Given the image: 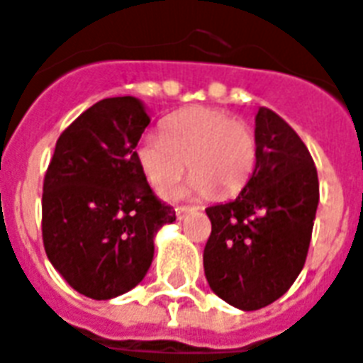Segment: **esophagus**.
I'll return each mask as SVG.
<instances>
[{
  "instance_id": "34e87169",
  "label": "esophagus",
  "mask_w": 363,
  "mask_h": 363,
  "mask_svg": "<svg viewBox=\"0 0 363 363\" xmlns=\"http://www.w3.org/2000/svg\"><path fill=\"white\" fill-rule=\"evenodd\" d=\"M196 211H198V208H174V213H177L179 219H184V217L192 216Z\"/></svg>"
}]
</instances>
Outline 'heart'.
<instances>
[{
    "label": "heart",
    "mask_w": 363,
    "mask_h": 363,
    "mask_svg": "<svg viewBox=\"0 0 363 363\" xmlns=\"http://www.w3.org/2000/svg\"><path fill=\"white\" fill-rule=\"evenodd\" d=\"M136 161L155 190L171 189L190 165L182 196H233L256 169L257 140L225 109L190 107L163 123V136H142Z\"/></svg>",
    "instance_id": "b5f03b06"
}]
</instances>
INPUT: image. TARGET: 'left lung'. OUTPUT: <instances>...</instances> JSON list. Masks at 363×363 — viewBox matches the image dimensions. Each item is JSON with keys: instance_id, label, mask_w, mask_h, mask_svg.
<instances>
[{"instance_id": "left-lung-1", "label": "left lung", "mask_w": 363, "mask_h": 363, "mask_svg": "<svg viewBox=\"0 0 363 363\" xmlns=\"http://www.w3.org/2000/svg\"><path fill=\"white\" fill-rule=\"evenodd\" d=\"M256 140V169L242 192L206 209V279L217 296L246 311L273 304L296 281L319 202L318 169L286 121L259 107Z\"/></svg>"}]
</instances>
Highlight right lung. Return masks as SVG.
I'll list each match as a JSON object with an SVG mask.
<instances>
[{
	"label": "right lung",
	"mask_w": 363,
	"mask_h": 363,
	"mask_svg": "<svg viewBox=\"0 0 363 363\" xmlns=\"http://www.w3.org/2000/svg\"><path fill=\"white\" fill-rule=\"evenodd\" d=\"M150 125L138 98H106L61 133L42 194L45 254L67 283L94 300L125 294L154 259V236L174 221L136 161Z\"/></svg>",
	"instance_id": "right-lung-1"
}]
</instances>
